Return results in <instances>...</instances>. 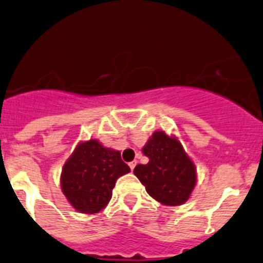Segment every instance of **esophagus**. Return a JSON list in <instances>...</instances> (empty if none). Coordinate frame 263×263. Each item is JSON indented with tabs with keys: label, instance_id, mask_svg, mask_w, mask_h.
<instances>
[{
	"label": "esophagus",
	"instance_id": "1",
	"mask_svg": "<svg viewBox=\"0 0 263 263\" xmlns=\"http://www.w3.org/2000/svg\"><path fill=\"white\" fill-rule=\"evenodd\" d=\"M128 165H129V168H131V170L134 171L135 167H136V160H134V162H131Z\"/></svg>",
	"mask_w": 263,
	"mask_h": 263
}]
</instances>
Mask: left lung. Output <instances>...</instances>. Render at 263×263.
Listing matches in <instances>:
<instances>
[{
  "instance_id": "8db88e82",
  "label": "left lung",
  "mask_w": 263,
  "mask_h": 263,
  "mask_svg": "<svg viewBox=\"0 0 263 263\" xmlns=\"http://www.w3.org/2000/svg\"><path fill=\"white\" fill-rule=\"evenodd\" d=\"M142 153L149 162L137 164L134 173L147 194L160 204H183L195 187L196 168L177 137L155 131Z\"/></svg>"
}]
</instances>
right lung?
<instances>
[{"instance_id":"right-lung-1","label":"right lung","mask_w":263,"mask_h":263,"mask_svg":"<svg viewBox=\"0 0 263 263\" xmlns=\"http://www.w3.org/2000/svg\"><path fill=\"white\" fill-rule=\"evenodd\" d=\"M129 171L118 150L91 139L80 142L64 163L61 191L76 211L87 215L98 213L111 199L117 180Z\"/></svg>"}]
</instances>
